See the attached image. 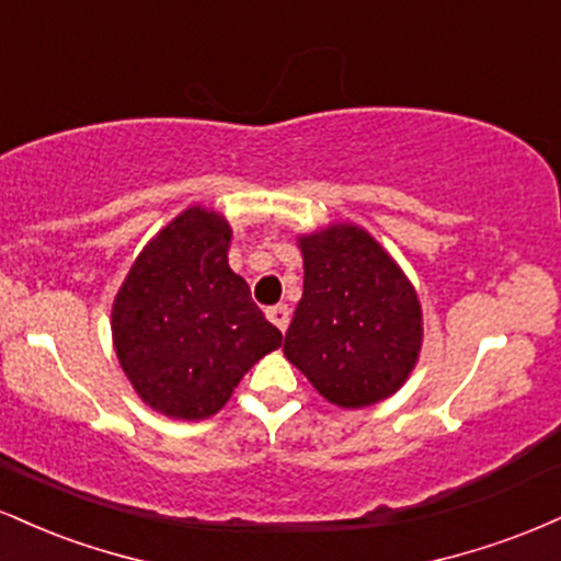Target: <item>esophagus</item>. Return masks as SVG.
I'll list each match as a JSON object with an SVG mask.
<instances>
[{"instance_id":"obj_1","label":"esophagus","mask_w":561,"mask_h":561,"mask_svg":"<svg viewBox=\"0 0 561 561\" xmlns=\"http://www.w3.org/2000/svg\"><path fill=\"white\" fill-rule=\"evenodd\" d=\"M266 317H268V321H272V324L276 327V330L287 332V327H289V308L285 306V302H279V306L268 308Z\"/></svg>"}]
</instances>
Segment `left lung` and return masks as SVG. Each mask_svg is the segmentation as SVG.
Returning <instances> with one entry per match:
<instances>
[{
	"label": "left lung",
	"instance_id": "obj_1",
	"mask_svg": "<svg viewBox=\"0 0 561 561\" xmlns=\"http://www.w3.org/2000/svg\"><path fill=\"white\" fill-rule=\"evenodd\" d=\"M302 298L285 334L287 362L340 409H366L414 371L422 302L396 259L358 224L298 237Z\"/></svg>",
	"mask_w": 561,
	"mask_h": 561
}]
</instances>
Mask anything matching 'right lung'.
I'll use <instances>...</instances> for the list:
<instances>
[{"label": "right lung", "instance_id": "obj_1", "mask_svg": "<svg viewBox=\"0 0 561 561\" xmlns=\"http://www.w3.org/2000/svg\"><path fill=\"white\" fill-rule=\"evenodd\" d=\"M227 216L192 205L141 248L113 300L121 369L150 409L171 420H208L250 366L282 345L229 268Z\"/></svg>", "mask_w": 561, "mask_h": 561}]
</instances>
